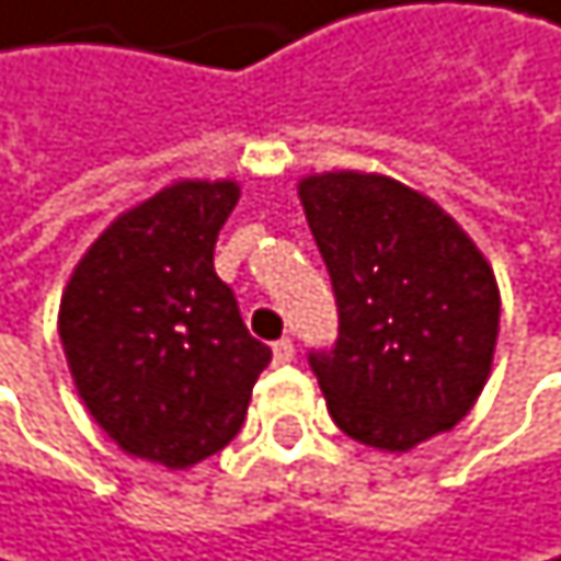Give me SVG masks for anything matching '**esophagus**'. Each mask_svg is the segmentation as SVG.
<instances>
[{
  "label": "esophagus",
  "mask_w": 561,
  "mask_h": 561,
  "mask_svg": "<svg viewBox=\"0 0 561 561\" xmlns=\"http://www.w3.org/2000/svg\"><path fill=\"white\" fill-rule=\"evenodd\" d=\"M272 358H275L278 366L293 363V358H296V345H293V339H278V342H272Z\"/></svg>",
  "instance_id": "obj_1"
}]
</instances>
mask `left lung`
Segmentation results:
<instances>
[{"instance_id": "8db88e82", "label": "left lung", "mask_w": 561, "mask_h": 561, "mask_svg": "<svg viewBox=\"0 0 561 561\" xmlns=\"http://www.w3.org/2000/svg\"><path fill=\"white\" fill-rule=\"evenodd\" d=\"M299 198L339 306L332 348L309 352L335 425L386 453L453 428L492 369L489 262L432 198L389 175H309Z\"/></svg>"}]
</instances>
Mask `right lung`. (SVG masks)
<instances>
[{"label": "right lung", "instance_id": "obj_1", "mask_svg": "<svg viewBox=\"0 0 561 561\" xmlns=\"http://www.w3.org/2000/svg\"><path fill=\"white\" fill-rule=\"evenodd\" d=\"M236 203V182L165 185L92 242L59 306L85 409L129 456L165 469L232 443L272 358L213 265Z\"/></svg>", "mask_w": 561, "mask_h": 561}]
</instances>
